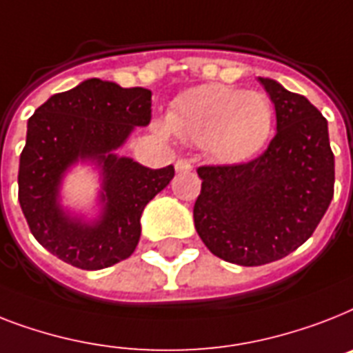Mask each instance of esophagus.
Segmentation results:
<instances>
[{"mask_svg":"<svg viewBox=\"0 0 353 353\" xmlns=\"http://www.w3.org/2000/svg\"><path fill=\"white\" fill-rule=\"evenodd\" d=\"M176 170L177 172H188L192 170V163L188 159H177L176 161Z\"/></svg>","mask_w":353,"mask_h":353,"instance_id":"esophagus-1","label":"esophagus"}]
</instances>
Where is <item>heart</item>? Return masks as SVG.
Instances as JSON below:
<instances>
[{
	"label": "heart",
	"instance_id": "heart-1",
	"mask_svg": "<svg viewBox=\"0 0 353 353\" xmlns=\"http://www.w3.org/2000/svg\"><path fill=\"white\" fill-rule=\"evenodd\" d=\"M274 105L257 90L208 83L172 101L167 123L185 141L203 145L216 161L236 165L257 156L274 128ZM163 132L167 125H159Z\"/></svg>",
	"mask_w": 353,
	"mask_h": 353
}]
</instances>
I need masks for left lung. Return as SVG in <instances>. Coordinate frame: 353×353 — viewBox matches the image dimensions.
Listing matches in <instances>:
<instances>
[{
    "instance_id": "8db88e82",
    "label": "left lung",
    "mask_w": 353,
    "mask_h": 353,
    "mask_svg": "<svg viewBox=\"0 0 353 353\" xmlns=\"http://www.w3.org/2000/svg\"><path fill=\"white\" fill-rule=\"evenodd\" d=\"M277 132L259 157L199 167L194 225L214 256L241 266L283 259L314 234L334 197L328 123L305 96L259 77Z\"/></svg>"
}]
</instances>
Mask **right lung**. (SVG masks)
Masks as SVG:
<instances>
[{"label":"right lung","mask_w":353,"mask_h":353,"mask_svg":"<svg viewBox=\"0 0 353 353\" xmlns=\"http://www.w3.org/2000/svg\"><path fill=\"white\" fill-rule=\"evenodd\" d=\"M152 92L97 77L54 94L34 112L19 157L18 199L28 228L50 254L81 270L127 259L141 236V214L174 177V167H143L116 150L134 127H147ZM77 161L102 168V216L87 223L59 205L64 172Z\"/></svg>","instance_id":"add662e5"}]
</instances>
